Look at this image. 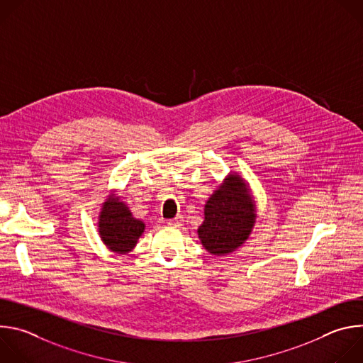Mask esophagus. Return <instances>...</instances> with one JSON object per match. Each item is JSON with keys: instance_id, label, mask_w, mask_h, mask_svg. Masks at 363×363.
<instances>
[{"instance_id": "esophagus-1", "label": "esophagus", "mask_w": 363, "mask_h": 363, "mask_svg": "<svg viewBox=\"0 0 363 363\" xmlns=\"http://www.w3.org/2000/svg\"><path fill=\"white\" fill-rule=\"evenodd\" d=\"M168 225H169V227H181V225H182V217L178 216V217H175L174 220H169V221H168Z\"/></svg>"}]
</instances>
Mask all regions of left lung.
<instances>
[{"mask_svg":"<svg viewBox=\"0 0 363 363\" xmlns=\"http://www.w3.org/2000/svg\"><path fill=\"white\" fill-rule=\"evenodd\" d=\"M255 220L257 206L250 184L231 171L205 202L198 238L210 254L223 257L248 240Z\"/></svg>","mask_w":363,"mask_h":363,"instance_id":"1","label":"left lung"}]
</instances>
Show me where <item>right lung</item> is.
<instances>
[{
  "mask_svg": "<svg viewBox=\"0 0 363 363\" xmlns=\"http://www.w3.org/2000/svg\"><path fill=\"white\" fill-rule=\"evenodd\" d=\"M145 223L135 218L116 189H112L100 203L97 217V233L101 242L115 254L130 252L145 231Z\"/></svg>",
  "mask_w": 363,
  "mask_h": 363,
  "instance_id": "right-lung-1",
  "label": "right lung"
}]
</instances>
